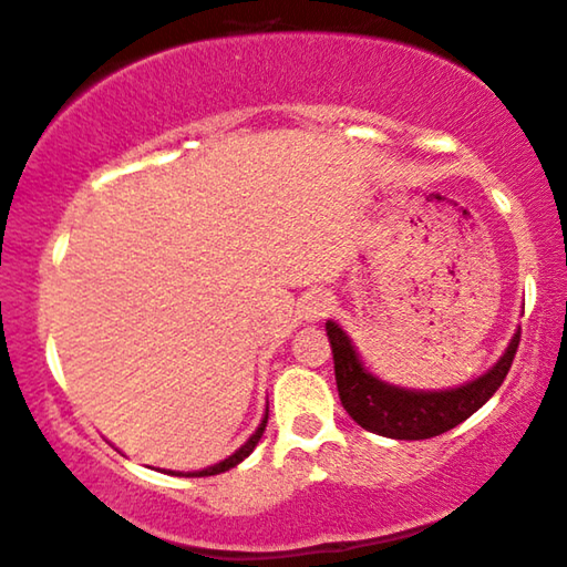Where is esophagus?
Segmentation results:
<instances>
[{
  "instance_id": "34e87169",
  "label": "esophagus",
  "mask_w": 567,
  "mask_h": 567,
  "mask_svg": "<svg viewBox=\"0 0 567 567\" xmlns=\"http://www.w3.org/2000/svg\"><path fill=\"white\" fill-rule=\"evenodd\" d=\"M329 310L331 298H326V295H310L306 306H302V316H306V321H321L323 316H329Z\"/></svg>"
}]
</instances>
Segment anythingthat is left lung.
I'll return each mask as SVG.
<instances>
[{
    "label": "left lung",
    "mask_w": 567,
    "mask_h": 567,
    "mask_svg": "<svg viewBox=\"0 0 567 567\" xmlns=\"http://www.w3.org/2000/svg\"><path fill=\"white\" fill-rule=\"evenodd\" d=\"M326 337L331 341L341 405L357 424L388 440H432L473 416L496 393L512 370L522 331L514 333L504 357L488 372L452 390L390 385L364 370L354 344L333 321H326Z\"/></svg>",
    "instance_id": "1"
}]
</instances>
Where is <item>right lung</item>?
Wrapping results in <instances>:
<instances>
[{"label": "right lung", "mask_w": 567, "mask_h": 567, "mask_svg": "<svg viewBox=\"0 0 567 567\" xmlns=\"http://www.w3.org/2000/svg\"><path fill=\"white\" fill-rule=\"evenodd\" d=\"M267 413H265V419H261V424L257 426V432H254L249 440H246V444H241L238 446V450L230 454V457H226V460H220L218 465H210V467H205V470H195V473H174V470H169V475H185V477H207V475H218V473H226V470H230V467H236L238 462H244L246 457H249V454L254 452V446L259 444V440H261V434H265V426H267Z\"/></svg>", "instance_id": "right-lung-1"}]
</instances>
